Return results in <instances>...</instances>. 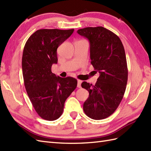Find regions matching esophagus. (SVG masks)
I'll use <instances>...</instances> for the list:
<instances>
[{
	"instance_id": "34e87169",
	"label": "esophagus",
	"mask_w": 151,
	"mask_h": 151,
	"mask_svg": "<svg viewBox=\"0 0 151 151\" xmlns=\"http://www.w3.org/2000/svg\"><path fill=\"white\" fill-rule=\"evenodd\" d=\"M81 83H82L81 80H78V83H77V87H78V88H80V87H81Z\"/></svg>"
}]
</instances>
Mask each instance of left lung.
Wrapping results in <instances>:
<instances>
[{
    "mask_svg": "<svg viewBox=\"0 0 151 151\" xmlns=\"http://www.w3.org/2000/svg\"><path fill=\"white\" fill-rule=\"evenodd\" d=\"M77 33L89 40L91 64L100 73L95 85L82 83L89 93L83 111L93 120H102L116 111L125 91L128 69L124 45L116 35L101 26L85 27Z\"/></svg>",
    "mask_w": 151,
    "mask_h": 151,
    "instance_id": "8db88e82",
    "label": "left lung"
}]
</instances>
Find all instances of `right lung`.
Returning a JSON list of instances; mask_svg holds the SVG:
<instances>
[{"label": "right lung", "mask_w": 151, "mask_h": 151, "mask_svg": "<svg viewBox=\"0 0 151 151\" xmlns=\"http://www.w3.org/2000/svg\"><path fill=\"white\" fill-rule=\"evenodd\" d=\"M74 29H38L28 38L24 48L22 68L27 95L37 114L48 121L62 115L66 99L77 86L73 77L61 78L51 72L57 64V48Z\"/></svg>", "instance_id": "1"}]
</instances>
